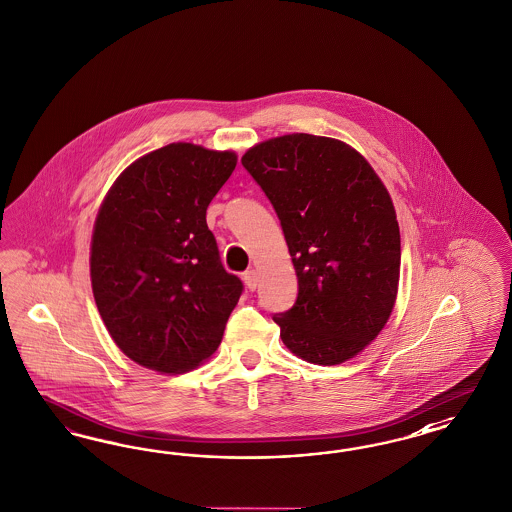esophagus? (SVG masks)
Returning <instances> with one entry per match:
<instances>
[{"label": "esophagus", "instance_id": "1", "mask_svg": "<svg viewBox=\"0 0 512 512\" xmlns=\"http://www.w3.org/2000/svg\"><path fill=\"white\" fill-rule=\"evenodd\" d=\"M243 281L247 284L248 290H256L258 288V271L256 269H250L245 275H243Z\"/></svg>", "mask_w": 512, "mask_h": 512}]
</instances>
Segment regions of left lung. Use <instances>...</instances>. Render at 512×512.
Listing matches in <instances>:
<instances>
[{
    "instance_id": "8db88e82",
    "label": "left lung",
    "mask_w": 512,
    "mask_h": 512,
    "mask_svg": "<svg viewBox=\"0 0 512 512\" xmlns=\"http://www.w3.org/2000/svg\"><path fill=\"white\" fill-rule=\"evenodd\" d=\"M241 164L279 216L296 269V303L273 316L282 343L305 362H347L396 303L401 237L386 186L358 150L311 133L258 143Z\"/></svg>"
}]
</instances>
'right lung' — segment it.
Wrapping results in <instances>:
<instances>
[{
	"mask_svg": "<svg viewBox=\"0 0 512 512\" xmlns=\"http://www.w3.org/2000/svg\"><path fill=\"white\" fill-rule=\"evenodd\" d=\"M235 165L231 150L171 143L128 165L99 207L94 299L116 347L147 369L171 375L207 360L241 297L205 220Z\"/></svg>",
	"mask_w": 512,
	"mask_h": 512,
	"instance_id": "1",
	"label": "right lung"
}]
</instances>
